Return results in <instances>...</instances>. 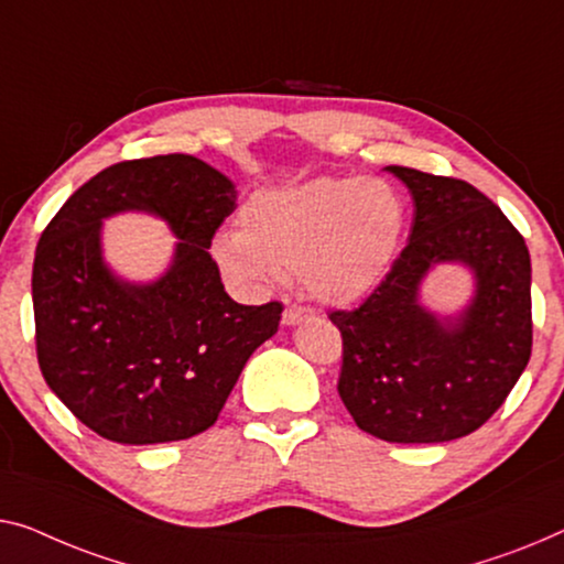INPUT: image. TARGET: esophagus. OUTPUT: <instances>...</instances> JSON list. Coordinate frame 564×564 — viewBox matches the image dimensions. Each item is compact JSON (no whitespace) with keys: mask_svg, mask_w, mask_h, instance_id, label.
<instances>
[{"mask_svg":"<svg viewBox=\"0 0 564 564\" xmlns=\"http://www.w3.org/2000/svg\"><path fill=\"white\" fill-rule=\"evenodd\" d=\"M314 316V311L311 308H306V306H289L283 311V324L285 326H296V324H301V322H306V318H311Z\"/></svg>","mask_w":564,"mask_h":564,"instance_id":"34e87169","label":"esophagus"}]
</instances>
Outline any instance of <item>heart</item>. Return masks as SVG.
Returning <instances> with one entry per match:
<instances>
[{
    "label": "heart",
    "mask_w": 564,
    "mask_h": 564,
    "mask_svg": "<svg viewBox=\"0 0 564 564\" xmlns=\"http://www.w3.org/2000/svg\"><path fill=\"white\" fill-rule=\"evenodd\" d=\"M408 235V205L392 184L318 176L260 189L240 207V230L220 232L215 258L246 283H275L301 271L332 306L367 299L388 279Z\"/></svg>",
    "instance_id": "1"
}]
</instances>
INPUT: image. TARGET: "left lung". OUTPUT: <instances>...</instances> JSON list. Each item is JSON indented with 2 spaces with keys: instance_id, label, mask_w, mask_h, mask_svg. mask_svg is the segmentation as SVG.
<instances>
[{
  "instance_id": "left-lung-1",
  "label": "left lung",
  "mask_w": 564,
  "mask_h": 564,
  "mask_svg": "<svg viewBox=\"0 0 564 564\" xmlns=\"http://www.w3.org/2000/svg\"><path fill=\"white\" fill-rule=\"evenodd\" d=\"M413 195L408 246L355 311H334L344 341L339 398L388 443H445L489 420L532 355V263L522 235L474 184L388 166ZM464 264L475 296L458 315L422 304L438 264Z\"/></svg>"
}]
</instances>
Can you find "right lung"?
<instances>
[{
    "label": "right lung",
    "instance_id": "add662e5",
    "mask_svg": "<svg viewBox=\"0 0 564 564\" xmlns=\"http://www.w3.org/2000/svg\"><path fill=\"white\" fill-rule=\"evenodd\" d=\"M238 189L189 154L133 159L73 192L32 265L37 362L47 388L98 433L126 445L192 438L232 392L250 355L279 332V301L242 306L209 256ZM147 212L177 238L167 271L126 282L102 258V220Z\"/></svg>",
    "mask_w": 564,
    "mask_h": 564
}]
</instances>
